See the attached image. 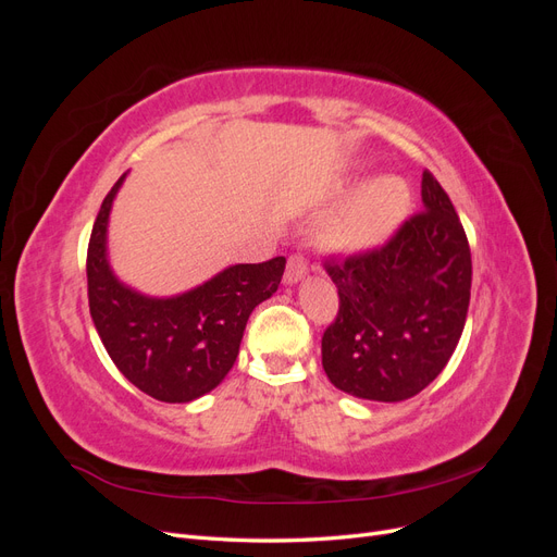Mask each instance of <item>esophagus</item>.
Returning a JSON list of instances; mask_svg holds the SVG:
<instances>
[{"label":"esophagus","mask_w":557,"mask_h":557,"mask_svg":"<svg viewBox=\"0 0 557 557\" xmlns=\"http://www.w3.org/2000/svg\"><path fill=\"white\" fill-rule=\"evenodd\" d=\"M309 274V262L305 256H299V252H295V256L288 258V264H285V274H283V281L293 285L297 281H301Z\"/></svg>","instance_id":"esophagus-1"}]
</instances>
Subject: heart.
Here are the masks:
<instances>
[{"mask_svg":"<svg viewBox=\"0 0 557 557\" xmlns=\"http://www.w3.org/2000/svg\"><path fill=\"white\" fill-rule=\"evenodd\" d=\"M409 185L397 176H376L352 193L327 225V242L346 250L381 246L407 218Z\"/></svg>","mask_w":557,"mask_h":557,"instance_id":"heart-1","label":"heart"}]
</instances>
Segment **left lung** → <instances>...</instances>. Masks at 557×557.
<instances>
[{"instance_id": "obj_1", "label": "left lung", "mask_w": 557, "mask_h": 557, "mask_svg": "<svg viewBox=\"0 0 557 557\" xmlns=\"http://www.w3.org/2000/svg\"><path fill=\"white\" fill-rule=\"evenodd\" d=\"M423 207L383 246L323 262L339 290V311L323 334V369L348 395L374 401L418 395L442 374L462 336L469 242L428 170Z\"/></svg>"}]
</instances>
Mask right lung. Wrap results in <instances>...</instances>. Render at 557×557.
Instances as JSON below:
<instances>
[{"label": "right lung", "mask_w": 557, "mask_h": 557, "mask_svg": "<svg viewBox=\"0 0 557 557\" xmlns=\"http://www.w3.org/2000/svg\"><path fill=\"white\" fill-rule=\"evenodd\" d=\"M125 174L99 209L88 244L90 315L109 358L141 393L160 401H193L221 383L260 301L278 290L285 258L234 264L199 288L153 299L117 281L107 262V223Z\"/></svg>", "instance_id": "obj_1"}]
</instances>
